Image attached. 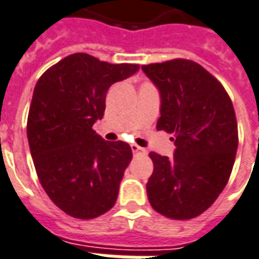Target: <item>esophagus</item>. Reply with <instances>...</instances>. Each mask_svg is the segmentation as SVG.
<instances>
[{
	"label": "esophagus",
	"instance_id": "34e87169",
	"mask_svg": "<svg viewBox=\"0 0 259 259\" xmlns=\"http://www.w3.org/2000/svg\"><path fill=\"white\" fill-rule=\"evenodd\" d=\"M131 149H133L134 155H146V149L141 148V146H138L137 144L131 145Z\"/></svg>",
	"mask_w": 259,
	"mask_h": 259
}]
</instances>
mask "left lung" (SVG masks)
I'll use <instances>...</instances> for the list:
<instances>
[{"label": "left lung", "mask_w": 259, "mask_h": 259, "mask_svg": "<svg viewBox=\"0 0 259 259\" xmlns=\"http://www.w3.org/2000/svg\"><path fill=\"white\" fill-rule=\"evenodd\" d=\"M160 93L156 128L174 134L173 157L150 152L146 184L152 208L170 219H192L221 195L238 146L236 114L219 80L199 64L171 60L142 65Z\"/></svg>", "instance_id": "1"}]
</instances>
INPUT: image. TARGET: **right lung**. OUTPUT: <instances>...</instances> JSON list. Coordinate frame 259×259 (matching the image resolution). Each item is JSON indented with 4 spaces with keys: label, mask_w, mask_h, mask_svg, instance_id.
<instances>
[{
    "label": "right lung",
    "mask_w": 259,
    "mask_h": 259,
    "mask_svg": "<svg viewBox=\"0 0 259 259\" xmlns=\"http://www.w3.org/2000/svg\"><path fill=\"white\" fill-rule=\"evenodd\" d=\"M137 64H109L76 53L40 76L27 115V141L40 184L53 202L76 219L114 206L131 146L93 131L109 88L138 72Z\"/></svg>",
    "instance_id": "obj_1"
}]
</instances>
